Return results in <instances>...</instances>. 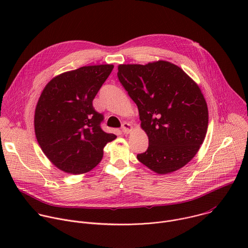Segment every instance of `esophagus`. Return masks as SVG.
Segmentation results:
<instances>
[{"label": "esophagus", "mask_w": 248, "mask_h": 248, "mask_svg": "<svg viewBox=\"0 0 248 248\" xmlns=\"http://www.w3.org/2000/svg\"><path fill=\"white\" fill-rule=\"evenodd\" d=\"M132 130V126L131 124H129L128 123H124L123 124V132L124 134H128L130 133Z\"/></svg>", "instance_id": "obj_1"}]
</instances>
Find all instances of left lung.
Listing matches in <instances>:
<instances>
[{
    "label": "left lung",
    "mask_w": 248,
    "mask_h": 248,
    "mask_svg": "<svg viewBox=\"0 0 248 248\" xmlns=\"http://www.w3.org/2000/svg\"><path fill=\"white\" fill-rule=\"evenodd\" d=\"M118 70L149 139L138 161L160 174L180 170L196 155L207 132L208 108L198 84L167 61L120 64Z\"/></svg>",
    "instance_id": "obj_1"
}]
</instances>
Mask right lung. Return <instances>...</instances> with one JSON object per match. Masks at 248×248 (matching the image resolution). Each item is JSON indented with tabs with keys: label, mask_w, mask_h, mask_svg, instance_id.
Segmentation results:
<instances>
[{
	"label": "right lung",
	"mask_w": 248,
	"mask_h": 248,
	"mask_svg": "<svg viewBox=\"0 0 248 248\" xmlns=\"http://www.w3.org/2000/svg\"><path fill=\"white\" fill-rule=\"evenodd\" d=\"M113 68V64H97L62 73L47 83L39 97L35 135L46 157L64 172L90 171L101 162L105 145L117 138L102 130L103 115L92 105Z\"/></svg>",
	"instance_id": "add662e5"
}]
</instances>
